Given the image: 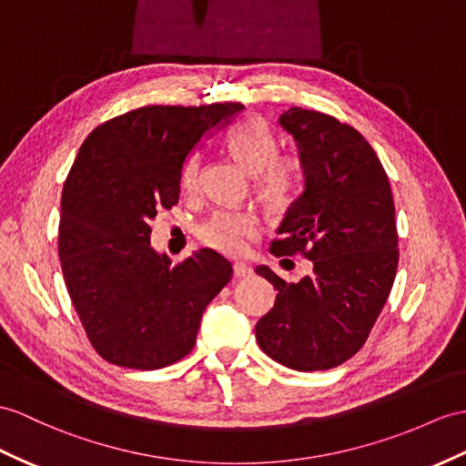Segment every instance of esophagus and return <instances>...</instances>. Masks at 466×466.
Instances as JSON below:
<instances>
[{
  "mask_svg": "<svg viewBox=\"0 0 466 466\" xmlns=\"http://www.w3.org/2000/svg\"><path fill=\"white\" fill-rule=\"evenodd\" d=\"M233 275H235L237 279H248V277L253 275V268L247 267L245 263H235V265H233Z\"/></svg>",
  "mask_w": 466,
  "mask_h": 466,
  "instance_id": "obj_1",
  "label": "esophagus"
}]
</instances>
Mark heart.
<instances>
[{
    "label": "heart",
    "instance_id": "1",
    "mask_svg": "<svg viewBox=\"0 0 466 466\" xmlns=\"http://www.w3.org/2000/svg\"><path fill=\"white\" fill-rule=\"evenodd\" d=\"M227 146L247 172L257 174V187L268 201L287 203L297 194L302 179V162L294 154H277V136L263 120L248 118L227 136ZM199 176V156L189 154L181 167L179 184L194 191ZM260 231L253 211L219 209L199 227V239L215 251L241 255Z\"/></svg>",
    "mask_w": 466,
    "mask_h": 466
}]
</instances>
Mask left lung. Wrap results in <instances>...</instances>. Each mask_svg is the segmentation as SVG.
Here are the masks:
<instances>
[{
    "mask_svg": "<svg viewBox=\"0 0 466 466\" xmlns=\"http://www.w3.org/2000/svg\"><path fill=\"white\" fill-rule=\"evenodd\" d=\"M279 124L297 140L304 191L292 201L270 253H302L312 272L299 282L257 267L279 290L255 326L268 358L290 370L344 364L366 344L390 297L400 248L388 174L350 124L299 106Z\"/></svg>",
    "mask_w": 466,
    "mask_h": 466,
    "instance_id": "8db88e82",
    "label": "left lung"
}]
</instances>
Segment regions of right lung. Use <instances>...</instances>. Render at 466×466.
<instances>
[{
    "mask_svg": "<svg viewBox=\"0 0 466 466\" xmlns=\"http://www.w3.org/2000/svg\"><path fill=\"white\" fill-rule=\"evenodd\" d=\"M239 102L142 106L86 136L65 181L59 258L90 344L120 368L157 370L187 356L206 306L233 268L211 248L172 267L150 245L152 219L179 199L187 154Z\"/></svg>",
    "mask_w": 466,
    "mask_h": 466,
    "instance_id": "right-lung-1",
    "label": "right lung"
}]
</instances>
